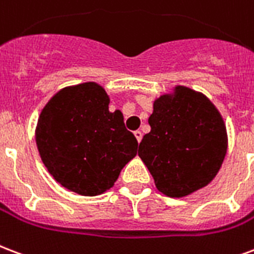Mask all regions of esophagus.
Segmentation results:
<instances>
[{
	"label": "esophagus",
	"instance_id": "esophagus-1",
	"mask_svg": "<svg viewBox=\"0 0 254 254\" xmlns=\"http://www.w3.org/2000/svg\"><path fill=\"white\" fill-rule=\"evenodd\" d=\"M134 137L137 138V141H138V142H141V140H142V133H141L140 130H135L134 131Z\"/></svg>",
	"mask_w": 254,
	"mask_h": 254
}]
</instances>
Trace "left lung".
Masks as SVG:
<instances>
[{
    "label": "left lung",
    "instance_id": "8db88e82",
    "mask_svg": "<svg viewBox=\"0 0 254 254\" xmlns=\"http://www.w3.org/2000/svg\"><path fill=\"white\" fill-rule=\"evenodd\" d=\"M148 123L138 156L161 193L188 196L216 177L228 137L221 114L204 94L176 86L154 101Z\"/></svg>",
    "mask_w": 254,
    "mask_h": 254
}]
</instances>
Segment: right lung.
<instances>
[{
	"label": "right lung",
	"instance_id": "obj_1",
	"mask_svg": "<svg viewBox=\"0 0 254 254\" xmlns=\"http://www.w3.org/2000/svg\"><path fill=\"white\" fill-rule=\"evenodd\" d=\"M36 142L54 180L81 196L113 187L138 146L123 113L109 112V97L96 82L54 94L40 114Z\"/></svg>",
	"mask_w": 254,
	"mask_h": 254
}]
</instances>
